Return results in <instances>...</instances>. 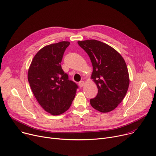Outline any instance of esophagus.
Masks as SVG:
<instances>
[{"label": "esophagus", "mask_w": 156, "mask_h": 156, "mask_svg": "<svg viewBox=\"0 0 156 156\" xmlns=\"http://www.w3.org/2000/svg\"><path fill=\"white\" fill-rule=\"evenodd\" d=\"M85 85V83H84V81H81L80 82H79V86H80V87H83Z\"/></svg>", "instance_id": "esophagus-1"}]
</instances>
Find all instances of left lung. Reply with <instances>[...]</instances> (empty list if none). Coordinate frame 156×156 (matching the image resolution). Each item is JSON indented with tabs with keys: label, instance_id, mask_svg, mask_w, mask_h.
<instances>
[{
	"label": "left lung",
	"instance_id": "left-lung-1",
	"mask_svg": "<svg viewBox=\"0 0 156 156\" xmlns=\"http://www.w3.org/2000/svg\"><path fill=\"white\" fill-rule=\"evenodd\" d=\"M88 55L93 66L91 78L98 88V94L90 99L97 110L107 113L115 109L125 97L129 86L126 61L112 47L101 41L89 39L78 41Z\"/></svg>",
	"mask_w": 156,
	"mask_h": 156
}]
</instances>
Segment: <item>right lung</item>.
I'll list each match as a JSON object with an SVG mask.
<instances>
[{"mask_svg": "<svg viewBox=\"0 0 156 156\" xmlns=\"http://www.w3.org/2000/svg\"><path fill=\"white\" fill-rule=\"evenodd\" d=\"M69 44L68 41H61L41 49L28 70V81L34 97L41 107L53 115L69 109L78 88L61 66Z\"/></svg>", "mask_w": 156, "mask_h": 156, "instance_id": "1", "label": "right lung"}]
</instances>
